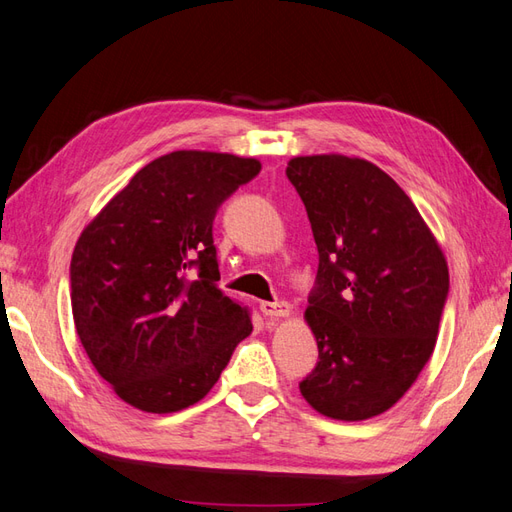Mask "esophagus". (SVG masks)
Masks as SVG:
<instances>
[{"label":"esophagus","mask_w":512,"mask_h":512,"mask_svg":"<svg viewBox=\"0 0 512 512\" xmlns=\"http://www.w3.org/2000/svg\"><path fill=\"white\" fill-rule=\"evenodd\" d=\"M259 310L261 314H264L266 318L275 320V318H281V316H288L290 314V305L285 301H261L259 303Z\"/></svg>","instance_id":"obj_1"}]
</instances>
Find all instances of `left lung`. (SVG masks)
<instances>
[{
	"label": "left lung",
	"mask_w": 512,
	"mask_h": 512,
	"mask_svg": "<svg viewBox=\"0 0 512 512\" xmlns=\"http://www.w3.org/2000/svg\"><path fill=\"white\" fill-rule=\"evenodd\" d=\"M318 248L305 318L318 342L299 384L340 421L377 417L406 395L434 351L449 294L441 246L392 178L342 154L288 163Z\"/></svg>",
	"instance_id": "left-lung-1"
}]
</instances>
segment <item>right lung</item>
Listing matches in <instances>:
<instances>
[{
	"mask_svg": "<svg viewBox=\"0 0 512 512\" xmlns=\"http://www.w3.org/2000/svg\"><path fill=\"white\" fill-rule=\"evenodd\" d=\"M261 163L176 150L150 161L82 231L71 312L95 371L130 406L178 412L218 382L253 331L218 288L213 220Z\"/></svg>",
	"mask_w": 512,
	"mask_h": 512,
	"instance_id": "add662e5",
	"label": "right lung"
}]
</instances>
